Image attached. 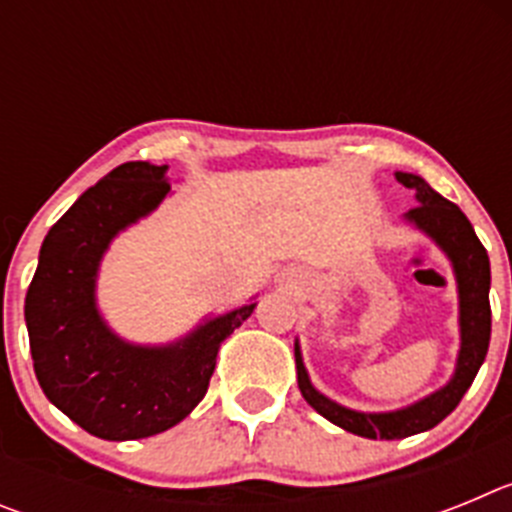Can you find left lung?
I'll return each instance as SVG.
<instances>
[{"mask_svg":"<svg viewBox=\"0 0 512 512\" xmlns=\"http://www.w3.org/2000/svg\"><path fill=\"white\" fill-rule=\"evenodd\" d=\"M397 182L405 184L408 189H415V197H418V205L408 210L405 217L431 235L433 241L454 261L461 307V351L454 379L443 390L433 392L431 397H425V400L415 402L405 410H397V413H356V410L341 408L336 402H330L328 397H323L312 387L305 366H302L300 346H295L297 384H300L302 397L310 402L312 408L318 410L323 418H328L330 423L341 425L343 431L364 438H384V441L408 438L415 436V433L428 431L459 405L464 392L472 387L479 366L485 361L492 330L490 259H487L485 246L479 243L467 215L454 202L433 192L428 182H423L420 176L397 174Z\"/></svg>","mask_w":512,"mask_h":512,"instance_id":"left-lung-1","label":"left lung"}]
</instances>
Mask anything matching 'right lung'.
I'll list each match as a JSON object with an SVG mask.
<instances>
[{
    "label": "right lung",
    "mask_w": 512,
    "mask_h": 512,
    "mask_svg": "<svg viewBox=\"0 0 512 512\" xmlns=\"http://www.w3.org/2000/svg\"><path fill=\"white\" fill-rule=\"evenodd\" d=\"M166 166L128 161L81 194L48 230L25 297L35 377L45 397L76 425L107 441L166 431L205 397L220 343L256 307L210 320L166 348L120 341L94 307L104 248L164 200Z\"/></svg>",
    "instance_id": "add662e5"
}]
</instances>
